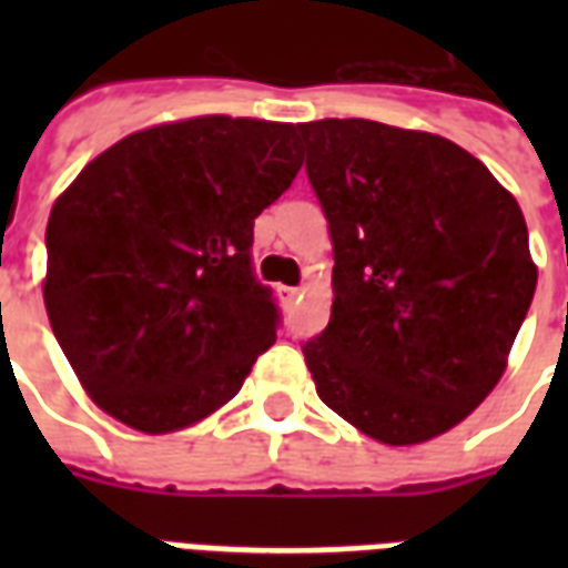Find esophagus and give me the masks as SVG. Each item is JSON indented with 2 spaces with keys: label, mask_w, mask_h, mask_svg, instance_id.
<instances>
[{
  "label": "esophagus",
  "mask_w": 568,
  "mask_h": 568,
  "mask_svg": "<svg viewBox=\"0 0 568 568\" xmlns=\"http://www.w3.org/2000/svg\"><path fill=\"white\" fill-rule=\"evenodd\" d=\"M280 292H283L285 301H297L301 297V288H280Z\"/></svg>",
  "instance_id": "obj_1"
}]
</instances>
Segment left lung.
<instances>
[{
    "instance_id": "1",
    "label": "left lung",
    "mask_w": 568,
    "mask_h": 568,
    "mask_svg": "<svg viewBox=\"0 0 568 568\" xmlns=\"http://www.w3.org/2000/svg\"><path fill=\"white\" fill-rule=\"evenodd\" d=\"M333 239V315L303 345L324 404L383 445L459 424L501 379L537 292L525 214L448 138L301 123Z\"/></svg>"
}]
</instances>
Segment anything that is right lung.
Segmentation results:
<instances>
[{
    "label": "right lung",
    "instance_id": "right-lung-1",
    "mask_svg": "<svg viewBox=\"0 0 568 568\" xmlns=\"http://www.w3.org/2000/svg\"><path fill=\"white\" fill-rule=\"evenodd\" d=\"M301 164L292 123L209 114L126 135L58 196L43 303L93 404L155 436L239 395L280 327L253 221Z\"/></svg>",
    "mask_w": 568,
    "mask_h": 568
}]
</instances>
